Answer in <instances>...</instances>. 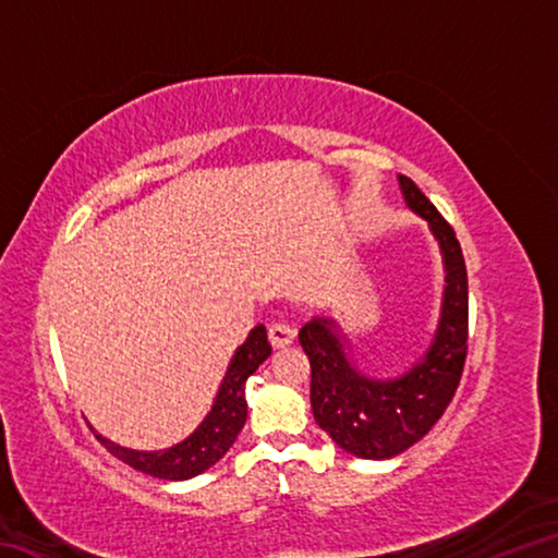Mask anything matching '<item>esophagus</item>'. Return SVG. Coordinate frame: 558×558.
I'll return each mask as SVG.
<instances>
[{
	"mask_svg": "<svg viewBox=\"0 0 558 558\" xmlns=\"http://www.w3.org/2000/svg\"><path fill=\"white\" fill-rule=\"evenodd\" d=\"M268 339H270L272 347L282 349V347L292 344V339H295V329H292V327L286 325V323H272V325L268 327Z\"/></svg>",
	"mask_w": 558,
	"mask_h": 558,
	"instance_id": "esophagus-1",
	"label": "esophagus"
}]
</instances>
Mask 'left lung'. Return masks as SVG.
Returning a JSON list of instances; mask_svg holds the SVG:
<instances>
[{"label": "left lung", "instance_id": "left-lung-1", "mask_svg": "<svg viewBox=\"0 0 558 558\" xmlns=\"http://www.w3.org/2000/svg\"><path fill=\"white\" fill-rule=\"evenodd\" d=\"M399 184L405 204L428 221L446 263L440 323L428 352L396 379H369L349 362L335 319H310L298 335L313 369L310 403L317 426L339 448L366 460L399 456L436 426L468 356V270L456 231L413 179L399 174Z\"/></svg>", "mask_w": 558, "mask_h": 558}]
</instances>
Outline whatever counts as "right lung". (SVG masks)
Returning <instances> with one entry per match:
<instances>
[{
	"instance_id": "obj_1",
	"label": "right lung",
	"mask_w": 558,
	"mask_h": 558,
	"mask_svg": "<svg viewBox=\"0 0 558 558\" xmlns=\"http://www.w3.org/2000/svg\"><path fill=\"white\" fill-rule=\"evenodd\" d=\"M268 356L270 342L266 327H253L248 339L235 349L209 415H206L202 426L196 428L192 436L177 442L172 448L147 452L122 448L118 442L102 436H98V440L112 452V456L128 462L130 468L145 472V475H153L159 480H189L202 475L204 470L216 465V462L229 452L233 440L239 438L245 415H248L245 381H248V376L256 372Z\"/></svg>"
}]
</instances>
